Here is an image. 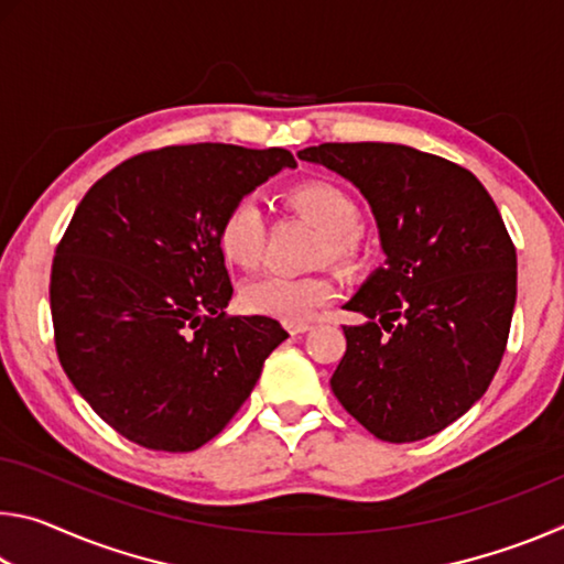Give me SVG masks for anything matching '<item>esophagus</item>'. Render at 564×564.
<instances>
[{
    "label": "esophagus",
    "instance_id": "obj_1",
    "mask_svg": "<svg viewBox=\"0 0 564 564\" xmlns=\"http://www.w3.org/2000/svg\"><path fill=\"white\" fill-rule=\"evenodd\" d=\"M285 330H289L291 336H301V333L311 330V323H285Z\"/></svg>",
    "mask_w": 564,
    "mask_h": 564
}]
</instances>
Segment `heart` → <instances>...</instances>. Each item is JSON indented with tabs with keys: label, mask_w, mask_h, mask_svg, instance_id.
I'll use <instances>...</instances> for the list:
<instances>
[{
	"label": "heart",
	"mask_w": 564,
	"mask_h": 564,
	"mask_svg": "<svg viewBox=\"0 0 564 564\" xmlns=\"http://www.w3.org/2000/svg\"><path fill=\"white\" fill-rule=\"evenodd\" d=\"M285 202L321 231L318 259L352 265L360 256L358 204L346 188L326 178H308L285 191ZM265 238V218L253 196H241L226 208L218 224L216 241L224 261L241 271L261 263ZM336 299V281L328 273L308 275H263L248 283L241 301L256 316H269L283 323H305L316 311Z\"/></svg>",
	"instance_id": "heart-1"
}]
</instances>
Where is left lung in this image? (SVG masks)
Here are the masks:
<instances>
[{
  "label": "left lung",
  "instance_id": "obj_1",
  "mask_svg": "<svg viewBox=\"0 0 564 564\" xmlns=\"http://www.w3.org/2000/svg\"><path fill=\"white\" fill-rule=\"evenodd\" d=\"M303 161L368 198L386 265L346 303L330 378L340 405L386 443H415L465 415L498 373L518 295V256L498 206L470 171L403 144H321Z\"/></svg>",
  "mask_w": 564,
  "mask_h": 564
}]
</instances>
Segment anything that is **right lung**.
Returning a JSON list of instances; mask_svg holds the SVG:
<instances>
[{
    "label": "right lung",
    "instance_id": "obj_1",
    "mask_svg": "<svg viewBox=\"0 0 564 564\" xmlns=\"http://www.w3.org/2000/svg\"><path fill=\"white\" fill-rule=\"evenodd\" d=\"M295 166L285 149L186 144L144 151L94 184L56 246V356L113 431L191 453L231 423L279 321L228 316L218 224L236 198Z\"/></svg>",
    "mask_w": 564,
    "mask_h": 564
}]
</instances>
